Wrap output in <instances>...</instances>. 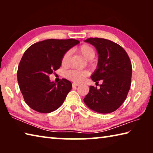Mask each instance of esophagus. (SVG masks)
<instances>
[{
	"label": "esophagus",
	"instance_id": "1",
	"mask_svg": "<svg viewBox=\"0 0 153 153\" xmlns=\"http://www.w3.org/2000/svg\"><path fill=\"white\" fill-rule=\"evenodd\" d=\"M79 85V84H78V83H73V84H72V86L73 87H76V86H78Z\"/></svg>",
	"mask_w": 153,
	"mask_h": 153
}]
</instances>
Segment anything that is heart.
Masks as SVG:
<instances>
[{
	"instance_id": "b5f03b06",
	"label": "heart",
	"mask_w": 153,
	"mask_h": 153,
	"mask_svg": "<svg viewBox=\"0 0 153 153\" xmlns=\"http://www.w3.org/2000/svg\"><path fill=\"white\" fill-rule=\"evenodd\" d=\"M79 53L84 56L88 60H91L95 56V51L91 45L88 44H84L79 46L77 48ZM71 58V51H68L65 53L61 59L62 65L66 67L69 65ZM91 63V61H90ZM89 75L88 70H78V69H71L65 73V77L67 79L75 82H81L86 77Z\"/></svg>"
}]
</instances>
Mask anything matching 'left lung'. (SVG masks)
Returning <instances> with one entry per match:
<instances>
[{
	"mask_svg": "<svg viewBox=\"0 0 153 153\" xmlns=\"http://www.w3.org/2000/svg\"><path fill=\"white\" fill-rule=\"evenodd\" d=\"M98 53V68L91 79L100 88L90 86L84 101L96 112L109 113L117 109L126 99L131 86L132 67L126 51L118 44L99 38H88Z\"/></svg>",
	"mask_w": 153,
	"mask_h": 153,
	"instance_id": "obj_1",
	"label": "left lung"
}]
</instances>
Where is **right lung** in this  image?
Segmentation results:
<instances>
[{
    "label": "right lung",
    "mask_w": 153,
    "mask_h": 153,
    "mask_svg": "<svg viewBox=\"0 0 153 153\" xmlns=\"http://www.w3.org/2000/svg\"><path fill=\"white\" fill-rule=\"evenodd\" d=\"M79 42L72 38L48 39L34 43L25 51L18 67L17 80L25 102L33 110L48 113L63 104L71 83L63 78L56 84L49 76L61 67L65 53Z\"/></svg>",
    "instance_id": "add662e5"
}]
</instances>
